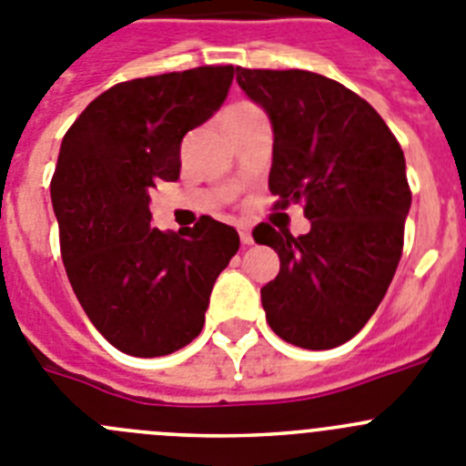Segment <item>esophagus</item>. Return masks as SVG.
Here are the masks:
<instances>
[{"label":"esophagus","instance_id":"1","mask_svg":"<svg viewBox=\"0 0 466 466\" xmlns=\"http://www.w3.org/2000/svg\"><path fill=\"white\" fill-rule=\"evenodd\" d=\"M238 233H240L242 245H251V242H254V236H251V228L247 224L238 226Z\"/></svg>","mask_w":466,"mask_h":466}]
</instances>
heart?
I'll list each match as a JSON object with an SVG mask.
<instances>
[{"mask_svg": "<svg viewBox=\"0 0 466 466\" xmlns=\"http://www.w3.org/2000/svg\"><path fill=\"white\" fill-rule=\"evenodd\" d=\"M247 106H249V104H242V106H236V108H247Z\"/></svg>", "mask_w": 466, "mask_h": 466, "instance_id": "b5f03b06", "label": "heart"}]
</instances>
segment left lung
<instances>
[{
	"label": "left lung",
	"instance_id": "obj_1",
	"mask_svg": "<svg viewBox=\"0 0 466 466\" xmlns=\"http://www.w3.org/2000/svg\"><path fill=\"white\" fill-rule=\"evenodd\" d=\"M238 85L270 117L275 208L302 203L309 233L270 224L254 240L279 254L261 289L272 330L323 351L351 339L381 305L398 270L411 208L407 164L381 115L326 76L236 68Z\"/></svg>",
	"mask_w": 466,
	"mask_h": 466
}]
</instances>
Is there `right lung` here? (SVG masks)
<instances>
[{
    "instance_id": "add662e5",
    "label": "right lung",
    "mask_w": 466,
    "mask_h": 466,
    "mask_svg": "<svg viewBox=\"0 0 466 466\" xmlns=\"http://www.w3.org/2000/svg\"><path fill=\"white\" fill-rule=\"evenodd\" d=\"M233 66L147 76L106 89L59 147L50 182L64 268L94 328L122 353L168 356L198 337L219 272L240 247L233 226L149 228V189L180 177L187 131L212 117Z\"/></svg>"
}]
</instances>
